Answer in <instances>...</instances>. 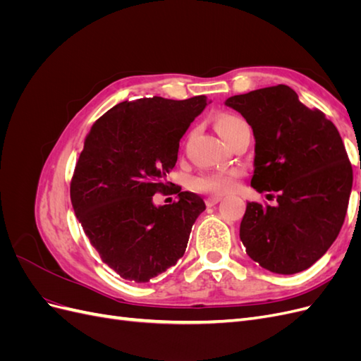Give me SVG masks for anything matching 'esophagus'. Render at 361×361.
<instances>
[{
    "mask_svg": "<svg viewBox=\"0 0 361 361\" xmlns=\"http://www.w3.org/2000/svg\"><path fill=\"white\" fill-rule=\"evenodd\" d=\"M223 199L221 197H216V195H214V197H207L206 199V206H214V204H216V203H220Z\"/></svg>",
    "mask_w": 361,
    "mask_h": 361,
    "instance_id": "esophagus-1",
    "label": "esophagus"
}]
</instances>
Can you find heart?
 I'll return each mask as SVG.
<instances>
[{
  "instance_id": "obj_1",
  "label": "heart",
  "mask_w": 361,
  "mask_h": 361,
  "mask_svg": "<svg viewBox=\"0 0 361 361\" xmlns=\"http://www.w3.org/2000/svg\"><path fill=\"white\" fill-rule=\"evenodd\" d=\"M245 122L235 114H221L215 120V129L216 133L223 137L224 141L231 138L239 126H243ZM239 178V171H215V173H206L200 176L194 178L192 188L200 192L223 195L233 191L236 179Z\"/></svg>"
}]
</instances>
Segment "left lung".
Segmentation results:
<instances>
[{
	"instance_id": "left-lung-1",
	"label": "left lung",
	"mask_w": 361,
	"mask_h": 361,
	"mask_svg": "<svg viewBox=\"0 0 361 361\" xmlns=\"http://www.w3.org/2000/svg\"><path fill=\"white\" fill-rule=\"evenodd\" d=\"M255 135L251 187L276 204L248 202L239 227L247 255L276 274L310 268L341 232L353 167L337 128L300 102L288 85L265 87L224 102Z\"/></svg>"
}]
</instances>
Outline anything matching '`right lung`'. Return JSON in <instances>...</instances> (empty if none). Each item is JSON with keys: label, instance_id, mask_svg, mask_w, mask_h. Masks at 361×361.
Instances as JSON below:
<instances>
[{"label": "right lung", "instance_id": "add662e5", "mask_svg": "<svg viewBox=\"0 0 361 361\" xmlns=\"http://www.w3.org/2000/svg\"><path fill=\"white\" fill-rule=\"evenodd\" d=\"M209 102L203 94L120 102L85 138L71 183L72 206L104 264L125 280L147 283L176 265L206 209L200 195L180 188L171 204L157 206L154 195L174 185L167 176L179 141Z\"/></svg>", "mask_w": 361, "mask_h": 361}]
</instances>
